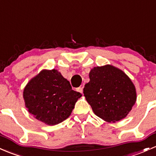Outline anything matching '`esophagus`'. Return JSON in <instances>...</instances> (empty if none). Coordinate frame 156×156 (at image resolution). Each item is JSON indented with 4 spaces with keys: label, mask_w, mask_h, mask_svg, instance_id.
<instances>
[{
    "label": "esophagus",
    "mask_w": 156,
    "mask_h": 156,
    "mask_svg": "<svg viewBox=\"0 0 156 156\" xmlns=\"http://www.w3.org/2000/svg\"><path fill=\"white\" fill-rule=\"evenodd\" d=\"M77 91L81 92V93H83V87H80L78 88H77Z\"/></svg>",
    "instance_id": "34e87169"
}]
</instances>
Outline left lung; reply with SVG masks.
Returning a JSON list of instances; mask_svg holds the SVG:
<instances>
[{
  "label": "left lung",
  "mask_w": 156,
  "mask_h": 156,
  "mask_svg": "<svg viewBox=\"0 0 156 156\" xmlns=\"http://www.w3.org/2000/svg\"><path fill=\"white\" fill-rule=\"evenodd\" d=\"M83 94L94 113L108 122L125 118L136 103L134 84L123 71L110 65L91 69Z\"/></svg>",
  "instance_id": "obj_1"
}]
</instances>
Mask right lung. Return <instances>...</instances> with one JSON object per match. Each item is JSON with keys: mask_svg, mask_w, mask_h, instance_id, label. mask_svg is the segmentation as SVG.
<instances>
[{"mask_svg": "<svg viewBox=\"0 0 156 156\" xmlns=\"http://www.w3.org/2000/svg\"><path fill=\"white\" fill-rule=\"evenodd\" d=\"M81 96L55 69L42 70L23 90L29 112L48 125H55L67 119Z\"/></svg>", "mask_w": 156, "mask_h": 156, "instance_id": "add662e5", "label": "right lung"}]
</instances>
